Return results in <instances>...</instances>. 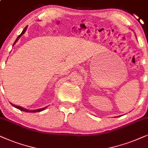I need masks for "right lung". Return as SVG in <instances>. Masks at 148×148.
<instances>
[{"label": "right lung", "mask_w": 148, "mask_h": 148, "mask_svg": "<svg viewBox=\"0 0 148 148\" xmlns=\"http://www.w3.org/2000/svg\"><path fill=\"white\" fill-rule=\"evenodd\" d=\"M26 28H27V26L25 27L24 29H23V30L22 31V32H21V34L19 35L18 37H17L16 40H15V41L14 42V43H13V45H14L15 43L17 42V40H18L19 38L21 36V35H22L23 34H24V32H25V30H26ZM11 104H12V103H11ZM12 106H14L15 108H16L17 109H18V110H21V111H23V112H31V113H34V112H41V111H42V110L45 109V108H41V109H38V110H28L24 109V108H21V107H20V106H15V105H13V104H12Z\"/></svg>", "instance_id": "1"}]
</instances>
